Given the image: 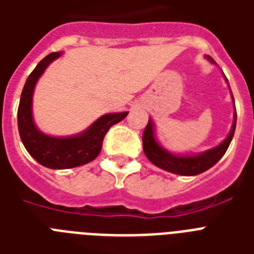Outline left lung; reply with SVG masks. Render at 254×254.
<instances>
[{"label":"left lung","instance_id":"obj_1","mask_svg":"<svg viewBox=\"0 0 254 254\" xmlns=\"http://www.w3.org/2000/svg\"><path fill=\"white\" fill-rule=\"evenodd\" d=\"M205 58L208 59L211 63H215L212 58L205 55ZM225 77V76H224ZM227 80V77H225ZM228 83V80H227ZM232 96V92H231ZM232 101L235 104V100ZM236 108H235V113H233V124L231 127L229 134L227 135V138L217 145L216 147H212L207 151L199 153V154H174L171 151L166 150L165 147L161 146L155 138L154 131V123L149 119L145 130L142 134V142H143V151L147 159L150 161L153 165L162 170H166L169 173L178 174V175H185V177H191V175H197L207 171L208 169L216 165L223 155L225 154V151L228 149L229 143L232 141L233 134H235V129H236Z\"/></svg>","mask_w":254,"mask_h":254}]
</instances>
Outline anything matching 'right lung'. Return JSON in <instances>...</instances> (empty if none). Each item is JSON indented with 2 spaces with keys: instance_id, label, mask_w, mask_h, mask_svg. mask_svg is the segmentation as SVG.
Here are the masks:
<instances>
[{
  "instance_id": "add662e5",
  "label": "right lung",
  "mask_w": 254,
  "mask_h": 254,
  "mask_svg": "<svg viewBox=\"0 0 254 254\" xmlns=\"http://www.w3.org/2000/svg\"><path fill=\"white\" fill-rule=\"evenodd\" d=\"M61 55L62 53H51L38 63L26 80L18 107V130L23 146L42 166L57 170L72 169L92 162L100 154L109 127L127 116V112L108 113L96 120L84 131L68 137H53L39 130L33 119L34 89L46 68Z\"/></svg>"
}]
</instances>
